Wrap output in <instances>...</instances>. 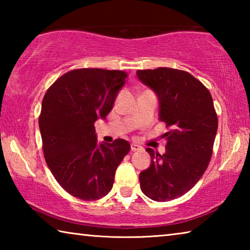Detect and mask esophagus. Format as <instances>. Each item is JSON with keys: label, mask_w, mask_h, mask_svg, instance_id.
Masks as SVG:
<instances>
[{"label": "esophagus", "mask_w": 250, "mask_h": 250, "mask_svg": "<svg viewBox=\"0 0 250 250\" xmlns=\"http://www.w3.org/2000/svg\"><path fill=\"white\" fill-rule=\"evenodd\" d=\"M142 146L137 145V143H131V151H139L141 150Z\"/></svg>", "instance_id": "obj_1"}]
</instances>
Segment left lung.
<instances>
[{"label":"left lung","mask_w":250,"mask_h":250,"mask_svg":"<svg viewBox=\"0 0 250 250\" xmlns=\"http://www.w3.org/2000/svg\"><path fill=\"white\" fill-rule=\"evenodd\" d=\"M139 80L159 99V120L168 132L166 153L147 147L150 167L139 175L143 194L156 202L184 195L208 167L217 132L213 98L200 80L188 71L159 67L138 70Z\"/></svg>","instance_id":"8db88e82"}]
</instances>
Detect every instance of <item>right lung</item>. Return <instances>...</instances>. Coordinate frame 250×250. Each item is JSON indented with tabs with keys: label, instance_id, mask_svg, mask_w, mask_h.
Listing matches in <instances>:
<instances>
[{
	"label": "right lung",
	"instance_id": "right-lung-1",
	"mask_svg": "<svg viewBox=\"0 0 250 250\" xmlns=\"http://www.w3.org/2000/svg\"><path fill=\"white\" fill-rule=\"evenodd\" d=\"M126 76L121 70H70L44 96L39 125L46 163L59 185L80 200L107 195L130 151L124 139L98 143L95 130V122L111 111Z\"/></svg>",
	"mask_w": 250,
	"mask_h": 250
}]
</instances>
